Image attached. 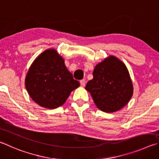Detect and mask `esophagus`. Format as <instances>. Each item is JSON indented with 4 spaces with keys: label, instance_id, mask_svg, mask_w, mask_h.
<instances>
[{
    "label": "esophagus",
    "instance_id": "obj_1",
    "mask_svg": "<svg viewBox=\"0 0 159 159\" xmlns=\"http://www.w3.org/2000/svg\"><path fill=\"white\" fill-rule=\"evenodd\" d=\"M80 85H81V86H85V79H82V80H80Z\"/></svg>",
    "mask_w": 159,
    "mask_h": 159
}]
</instances>
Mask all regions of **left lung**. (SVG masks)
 <instances>
[{
  "mask_svg": "<svg viewBox=\"0 0 159 159\" xmlns=\"http://www.w3.org/2000/svg\"><path fill=\"white\" fill-rule=\"evenodd\" d=\"M97 108L106 112L119 111L131 99L133 85L127 68L114 56L95 67L93 79L85 86Z\"/></svg>",
  "mask_w": 159,
  "mask_h": 159,
  "instance_id": "8db88e82",
  "label": "left lung"
}]
</instances>
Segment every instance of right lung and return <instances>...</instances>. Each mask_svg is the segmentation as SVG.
Wrapping results in <instances>:
<instances>
[{
    "label": "right lung",
    "instance_id": "1",
    "mask_svg": "<svg viewBox=\"0 0 159 159\" xmlns=\"http://www.w3.org/2000/svg\"><path fill=\"white\" fill-rule=\"evenodd\" d=\"M25 85L34 102L42 107L53 109L62 106L80 83L67 70L62 57L55 50L49 49L34 60Z\"/></svg>",
    "mask_w": 159,
    "mask_h": 159
}]
</instances>
